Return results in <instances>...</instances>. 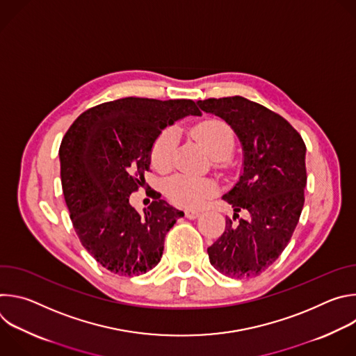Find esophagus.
I'll list each match as a JSON object with an SVG mask.
<instances>
[{
    "label": "esophagus",
    "mask_w": 356,
    "mask_h": 356,
    "mask_svg": "<svg viewBox=\"0 0 356 356\" xmlns=\"http://www.w3.org/2000/svg\"><path fill=\"white\" fill-rule=\"evenodd\" d=\"M184 214H186V217H187L188 220H194V218H197V217L200 216V211H195V210H186Z\"/></svg>",
    "instance_id": "34e87169"
}]
</instances>
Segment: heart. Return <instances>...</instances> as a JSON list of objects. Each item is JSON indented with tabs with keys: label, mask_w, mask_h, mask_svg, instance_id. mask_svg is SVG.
Listing matches in <instances>:
<instances>
[{
	"label": "heart",
	"mask_w": 356,
	"mask_h": 356,
	"mask_svg": "<svg viewBox=\"0 0 356 356\" xmlns=\"http://www.w3.org/2000/svg\"><path fill=\"white\" fill-rule=\"evenodd\" d=\"M190 134L210 152L217 166H225L228 163L235 147V132L229 124L218 118H210L193 127ZM176 149V131L168 128L155 139L150 149L152 165L158 172L168 173L173 169ZM216 188L217 183L213 179L186 175H176L163 186L165 195L173 204L187 209L201 207Z\"/></svg>",
	"instance_id": "b5f03b06"
}]
</instances>
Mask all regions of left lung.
I'll return each instance as SVG.
<instances>
[{
	"instance_id": "obj_1",
	"label": "left lung",
	"mask_w": 356,
	"mask_h": 356,
	"mask_svg": "<svg viewBox=\"0 0 356 356\" xmlns=\"http://www.w3.org/2000/svg\"><path fill=\"white\" fill-rule=\"evenodd\" d=\"M198 107L222 118L234 129L243 150L236 184L222 195L234 220L207 249L211 265L222 275L246 279L265 272L287 246L304 206L306 145L279 114L243 97L197 101Z\"/></svg>"
}]
</instances>
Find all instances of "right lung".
<instances>
[{"label": "right lung", "mask_w": 356, "mask_h": 356, "mask_svg": "<svg viewBox=\"0 0 356 356\" xmlns=\"http://www.w3.org/2000/svg\"><path fill=\"white\" fill-rule=\"evenodd\" d=\"M187 115H201L191 99L127 97L84 111L63 136L60 177L74 231L90 255L115 275L154 269L166 234L184 216L156 191L140 216L129 195L145 184L155 139Z\"/></svg>", "instance_id": "obj_1"}]
</instances>
